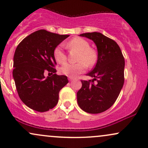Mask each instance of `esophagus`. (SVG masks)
I'll use <instances>...</instances> for the list:
<instances>
[{
    "mask_svg": "<svg viewBox=\"0 0 148 148\" xmlns=\"http://www.w3.org/2000/svg\"><path fill=\"white\" fill-rule=\"evenodd\" d=\"M73 80H74V78H72V77H69V81H72Z\"/></svg>",
    "mask_w": 148,
    "mask_h": 148,
    "instance_id": "34e87169",
    "label": "esophagus"
}]
</instances>
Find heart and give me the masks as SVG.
Returning <instances> with one entry per match:
<instances>
[{
	"label": "heart",
	"mask_w": 148,
	"mask_h": 148,
	"mask_svg": "<svg viewBox=\"0 0 148 148\" xmlns=\"http://www.w3.org/2000/svg\"><path fill=\"white\" fill-rule=\"evenodd\" d=\"M67 47L71 49H75L79 51L77 61L76 64L66 63L60 68L61 74L69 77H74L79 73L84 72L87 65L92 67L97 60V53L94 49L90 47L87 40L76 37L72 39L67 43ZM53 58L58 64H63L67 60L65 53L63 51L62 45H58L53 51Z\"/></svg>",
	"instance_id": "obj_1"
}]
</instances>
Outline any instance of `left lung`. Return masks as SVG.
Wrapping results in <instances>:
<instances>
[{"mask_svg":"<svg viewBox=\"0 0 148 148\" xmlns=\"http://www.w3.org/2000/svg\"><path fill=\"white\" fill-rule=\"evenodd\" d=\"M80 36L95 42L98 56L95 67L87 74L94 79L81 81L82 87L76 94L78 104L88 113H102L113 106L123 87L125 59L118 44L103 34L94 32Z\"/></svg>","mask_w":148,"mask_h":148,"instance_id":"8db88e82","label":"left lung"}]
</instances>
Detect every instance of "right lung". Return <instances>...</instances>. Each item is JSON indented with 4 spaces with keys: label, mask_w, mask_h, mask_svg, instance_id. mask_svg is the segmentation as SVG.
<instances>
[{
    "label": "right lung",
    "mask_w": 148,
    "mask_h": 148,
    "mask_svg": "<svg viewBox=\"0 0 148 148\" xmlns=\"http://www.w3.org/2000/svg\"><path fill=\"white\" fill-rule=\"evenodd\" d=\"M69 35L39 30L18 44L14 55L13 78L20 99L27 106L45 112L58 102L59 92L68 83L57 75L53 51ZM45 72L53 74L45 77Z\"/></svg>",
    "instance_id": "1"
}]
</instances>
